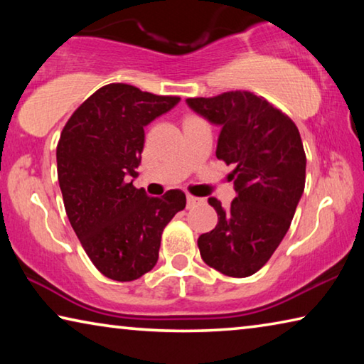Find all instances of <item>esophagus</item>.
I'll list each match as a JSON object with an SVG mask.
<instances>
[{
  "label": "esophagus",
  "mask_w": 364,
  "mask_h": 364,
  "mask_svg": "<svg viewBox=\"0 0 364 364\" xmlns=\"http://www.w3.org/2000/svg\"><path fill=\"white\" fill-rule=\"evenodd\" d=\"M186 200H188V207H194L196 204H199V202H200V199H197V197L191 196V194L186 196Z\"/></svg>",
  "instance_id": "esophagus-1"
}]
</instances>
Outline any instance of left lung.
Here are the masks:
<instances>
[{"mask_svg": "<svg viewBox=\"0 0 364 364\" xmlns=\"http://www.w3.org/2000/svg\"><path fill=\"white\" fill-rule=\"evenodd\" d=\"M188 106L221 127L217 157L232 165L237 196L228 208L210 197L218 223L197 239L208 267L231 278L257 273L278 249L304 194L306 157L299 128L250 91L189 97Z\"/></svg>", "mask_w": 364, "mask_h": 364, "instance_id": "1", "label": "left lung"}]
</instances>
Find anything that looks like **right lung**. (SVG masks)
Wrapping results in <instances>:
<instances>
[{"label": "right lung", "instance_id": "add662e5", "mask_svg": "<svg viewBox=\"0 0 364 364\" xmlns=\"http://www.w3.org/2000/svg\"><path fill=\"white\" fill-rule=\"evenodd\" d=\"M178 102V96L110 83L91 95L60 133L58 180L67 217L86 255L109 279L134 281L156 267L164 228L186 207L180 189L149 197L133 186L144 127Z\"/></svg>", "mask_w": 364, "mask_h": 364}]
</instances>
